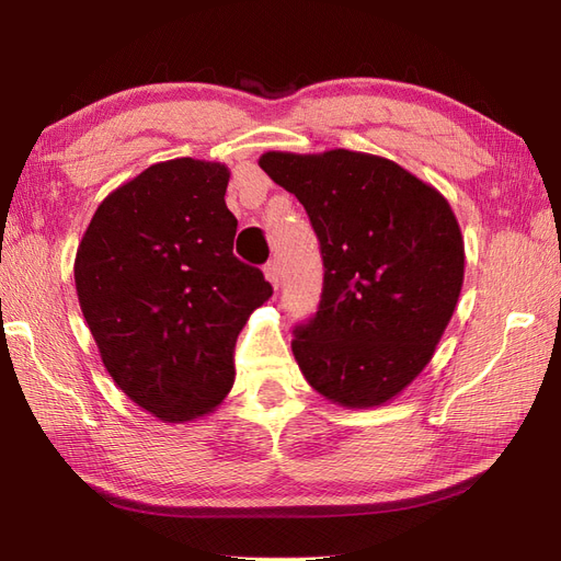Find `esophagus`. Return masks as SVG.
<instances>
[{"instance_id": "obj_1", "label": "esophagus", "mask_w": 561, "mask_h": 561, "mask_svg": "<svg viewBox=\"0 0 561 561\" xmlns=\"http://www.w3.org/2000/svg\"><path fill=\"white\" fill-rule=\"evenodd\" d=\"M264 276H266V280H268L271 285L278 287V283H280V266H278L276 260H271V262L264 264Z\"/></svg>"}]
</instances>
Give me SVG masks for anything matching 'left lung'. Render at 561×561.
Masks as SVG:
<instances>
[{
    "label": "left lung",
    "instance_id": "obj_1",
    "mask_svg": "<svg viewBox=\"0 0 561 561\" xmlns=\"http://www.w3.org/2000/svg\"><path fill=\"white\" fill-rule=\"evenodd\" d=\"M260 168L299 198L325 266L320 307L293 339L304 379L348 410L393 400L431 363L461 295L447 198L365 151H266Z\"/></svg>",
    "mask_w": 561,
    "mask_h": 561
}]
</instances>
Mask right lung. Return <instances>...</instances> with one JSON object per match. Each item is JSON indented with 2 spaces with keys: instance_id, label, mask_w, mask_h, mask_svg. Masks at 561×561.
Segmentation results:
<instances>
[{
  "instance_id": "add662e5",
  "label": "right lung",
  "mask_w": 561,
  "mask_h": 561,
  "mask_svg": "<svg viewBox=\"0 0 561 561\" xmlns=\"http://www.w3.org/2000/svg\"><path fill=\"white\" fill-rule=\"evenodd\" d=\"M229 168L173 159L100 203L75 260L77 297L114 383L163 423L215 412L233 386V346L274 295L233 257Z\"/></svg>"
}]
</instances>
